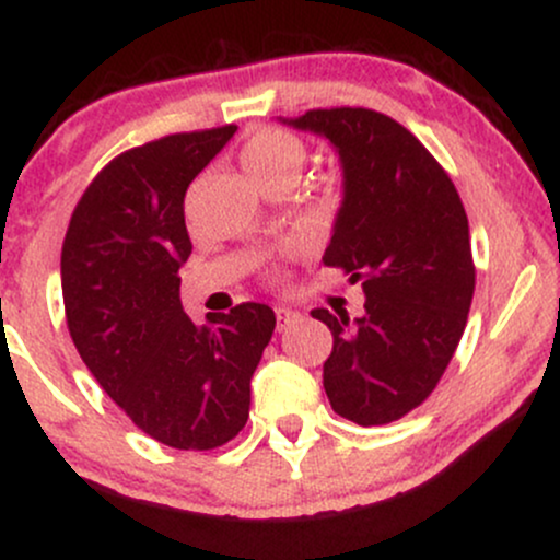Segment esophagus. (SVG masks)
<instances>
[{
    "instance_id": "esophagus-1",
    "label": "esophagus",
    "mask_w": 560,
    "mask_h": 560,
    "mask_svg": "<svg viewBox=\"0 0 560 560\" xmlns=\"http://www.w3.org/2000/svg\"><path fill=\"white\" fill-rule=\"evenodd\" d=\"M300 318V313L292 311V307H276V326H279V331H287L289 326L298 324Z\"/></svg>"
}]
</instances>
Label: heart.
Returning a JSON list of instances; mask_svg holds the SVG:
<instances>
[{"instance_id": "b5f03b06", "label": "heart", "mask_w": 560, "mask_h": 560, "mask_svg": "<svg viewBox=\"0 0 560 560\" xmlns=\"http://www.w3.org/2000/svg\"><path fill=\"white\" fill-rule=\"evenodd\" d=\"M242 168L260 189L294 182L305 163V141L287 128H260L242 147Z\"/></svg>"}]
</instances>
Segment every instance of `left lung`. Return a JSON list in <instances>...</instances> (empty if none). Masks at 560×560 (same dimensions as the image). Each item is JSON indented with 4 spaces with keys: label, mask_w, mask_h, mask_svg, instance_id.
<instances>
[{
    "label": "left lung",
    "mask_w": 560,
    "mask_h": 560,
    "mask_svg": "<svg viewBox=\"0 0 560 560\" xmlns=\"http://www.w3.org/2000/svg\"><path fill=\"white\" fill-rule=\"evenodd\" d=\"M289 126L339 150L345 199L324 266L365 292V313L316 307L331 329L324 389L361 427L402 419L432 395L464 337L477 268L447 171L408 128L369 107H318Z\"/></svg>",
    "instance_id": "8db88e82"
}]
</instances>
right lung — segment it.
Wrapping results in <instances>:
<instances>
[{"label": "right lung", "mask_w": 560, "mask_h": 560, "mask_svg": "<svg viewBox=\"0 0 560 560\" xmlns=\"http://www.w3.org/2000/svg\"><path fill=\"white\" fill-rule=\"evenodd\" d=\"M234 131L171 133L120 152L86 186L62 242V302L81 361L141 432L176 450H213L242 432L276 326L260 302L195 326L178 300L191 255L186 189Z\"/></svg>", "instance_id": "1"}]
</instances>
